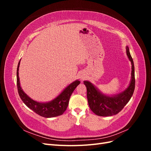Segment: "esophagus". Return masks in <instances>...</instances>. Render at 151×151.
Returning <instances> with one entry per match:
<instances>
[{"label": "esophagus", "instance_id": "34e87169", "mask_svg": "<svg viewBox=\"0 0 151 151\" xmlns=\"http://www.w3.org/2000/svg\"><path fill=\"white\" fill-rule=\"evenodd\" d=\"M86 75L84 74H83V73H82V74H80V76H79V78H80V79L81 80H84V79H85V78H86Z\"/></svg>", "mask_w": 151, "mask_h": 151}]
</instances>
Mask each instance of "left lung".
Here are the masks:
<instances>
[{
    "instance_id": "1",
    "label": "left lung",
    "mask_w": 151,
    "mask_h": 151,
    "mask_svg": "<svg viewBox=\"0 0 151 151\" xmlns=\"http://www.w3.org/2000/svg\"><path fill=\"white\" fill-rule=\"evenodd\" d=\"M126 53L132 64L131 79L129 85L122 92L115 94H106L88 81H84L87 88L88 104L94 114L101 116H109L119 113L130 101L135 89V69L134 61L130 53L129 48L126 47Z\"/></svg>"
}]
</instances>
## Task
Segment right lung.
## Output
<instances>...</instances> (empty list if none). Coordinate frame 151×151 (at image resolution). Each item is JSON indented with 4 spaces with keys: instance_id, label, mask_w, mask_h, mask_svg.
I'll use <instances>...</instances> for the list:
<instances>
[{
    "instance_id": "obj_1",
    "label": "right lung",
    "mask_w": 151,
    "mask_h": 151,
    "mask_svg": "<svg viewBox=\"0 0 151 151\" xmlns=\"http://www.w3.org/2000/svg\"><path fill=\"white\" fill-rule=\"evenodd\" d=\"M19 60L17 68V86L18 93L23 103L29 109H32L36 114L45 118H52L61 115L65 112L68 106V101L73 91L76 88L81 82L76 80L68 84L63 89L62 92L56 98L50 101L39 102L31 98L22 90L19 77V68L20 65Z\"/></svg>"
}]
</instances>
